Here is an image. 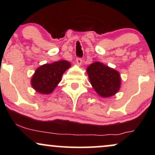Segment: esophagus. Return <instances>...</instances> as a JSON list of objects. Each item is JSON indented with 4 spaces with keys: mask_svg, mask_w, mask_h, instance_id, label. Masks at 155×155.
Segmentation results:
<instances>
[{
    "mask_svg": "<svg viewBox=\"0 0 155 155\" xmlns=\"http://www.w3.org/2000/svg\"><path fill=\"white\" fill-rule=\"evenodd\" d=\"M76 64H77L78 65H79V66L82 64V60H81V58H76Z\"/></svg>",
    "mask_w": 155,
    "mask_h": 155,
    "instance_id": "34e87169",
    "label": "esophagus"
}]
</instances>
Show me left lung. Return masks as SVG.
<instances>
[{"label": "left lung", "mask_w": 155, "mask_h": 155, "mask_svg": "<svg viewBox=\"0 0 155 155\" xmlns=\"http://www.w3.org/2000/svg\"><path fill=\"white\" fill-rule=\"evenodd\" d=\"M90 84L95 92L102 97L114 95L121 87L120 74L114 68L95 62L87 68Z\"/></svg>", "instance_id": "left-lung-1"}]
</instances>
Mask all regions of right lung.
<instances>
[{
	"instance_id": "obj_1",
	"label": "right lung",
	"mask_w": 155,
	"mask_h": 155,
	"mask_svg": "<svg viewBox=\"0 0 155 155\" xmlns=\"http://www.w3.org/2000/svg\"><path fill=\"white\" fill-rule=\"evenodd\" d=\"M71 65L68 61L64 60L41 65L32 76V87L43 95L51 93L61 81L63 74Z\"/></svg>"
}]
</instances>
